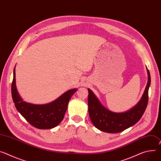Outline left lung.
Listing matches in <instances>:
<instances>
[{
  "instance_id": "1",
  "label": "left lung",
  "mask_w": 161,
  "mask_h": 161,
  "mask_svg": "<svg viewBox=\"0 0 161 161\" xmlns=\"http://www.w3.org/2000/svg\"><path fill=\"white\" fill-rule=\"evenodd\" d=\"M147 73L148 82L141 99L136 105L124 112L117 113L108 110L101 103L94 92L88 89L89 114L95 127L105 132L119 133L134 125L140 120L148 101L151 78L148 69Z\"/></svg>"
}]
</instances>
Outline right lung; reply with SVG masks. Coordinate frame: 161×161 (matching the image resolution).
I'll return each mask as SVG.
<instances>
[{"label": "right lung", "mask_w": 161, "mask_h": 161, "mask_svg": "<svg viewBox=\"0 0 161 161\" xmlns=\"http://www.w3.org/2000/svg\"><path fill=\"white\" fill-rule=\"evenodd\" d=\"M76 91L77 89L69 90L54 101L44 105L27 103L23 101L17 91L15 67L14 68L11 85L13 101L18 112L29 123L36 128L51 129L59 125L64 119L69 100Z\"/></svg>", "instance_id": "obj_1"}]
</instances>
